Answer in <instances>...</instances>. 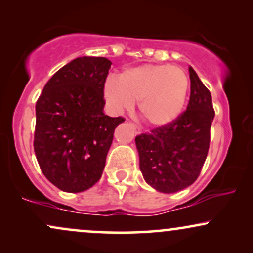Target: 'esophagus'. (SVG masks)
Returning <instances> with one entry per match:
<instances>
[{
  "label": "esophagus",
  "instance_id": "1",
  "mask_svg": "<svg viewBox=\"0 0 253 253\" xmlns=\"http://www.w3.org/2000/svg\"><path fill=\"white\" fill-rule=\"evenodd\" d=\"M130 126L133 127V129H134V132H135V134H140V133H141V129L139 128L138 126H136L135 124H133V123H130Z\"/></svg>",
  "mask_w": 253,
  "mask_h": 253
}]
</instances>
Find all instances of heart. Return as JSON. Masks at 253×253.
Instances as JSON below:
<instances>
[{
	"label": "heart",
	"instance_id": "heart-1",
	"mask_svg": "<svg viewBox=\"0 0 253 253\" xmlns=\"http://www.w3.org/2000/svg\"><path fill=\"white\" fill-rule=\"evenodd\" d=\"M190 92V79L184 69L169 65H141L124 71L105 84L109 107L120 112L139 101L146 123L164 127L180 117Z\"/></svg>",
	"mask_w": 253,
	"mask_h": 253
}]
</instances>
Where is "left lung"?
I'll return each instance as SVG.
<instances>
[{
    "label": "left lung",
    "instance_id": "obj_1",
    "mask_svg": "<svg viewBox=\"0 0 253 253\" xmlns=\"http://www.w3.org/2000/svg\"><path fill=\"white\" fill-rule=\"evenodd\" d=\"M188 72L191 94L186 111L172 124L135 138L142 176L163 193H174L192 185L208 157L214 118L212 96L192 67Z\"/></svg>",
    "mask_w": 253,
    "mask_h": 253
}]
</instances>
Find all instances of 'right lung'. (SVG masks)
<instances>
[{"label": "right lung", "mask_w": 253, "mask_h": 253, "mask_svg": "<svg viewBox=\"0 0 253 253\" xmlns=\"http://www.w3.org/2000/svg\"><path fill=\"white\" fill-rule=\"evenodd\" d=\"M112 62L82 56L45 84L36 102L34 151L45 178L78 193L100 180L121 117L103 113V88Z\"/></svg>", "instance_id": "add662e5"}]
</instances>
